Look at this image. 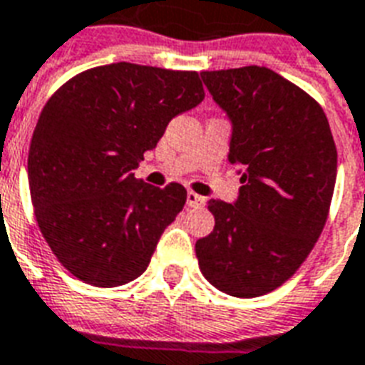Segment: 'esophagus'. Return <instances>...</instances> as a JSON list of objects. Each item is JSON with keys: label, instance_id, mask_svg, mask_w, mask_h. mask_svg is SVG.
Returning a JSON list of instances; mask_svg holds the SVG:
<instances>
[{"label": "esophagus", "instance_id": "esophagus-1", "mask_svg": "<svg viewBox=\"0 0 365 365\" xmlns=\"http://www.w3.org/2000/svg\"><path fill=\"white\" fill-rule=\"evenodd\" d=\"M187 205L189 207H202L205 205V197L197 195L195 191H187Z\"/></svg>", "mask_w": 365, "mask_h": 365}]
</instances>
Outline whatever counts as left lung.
Masks as SVG:
<instances>
[{
  "mask_svg": "<svg viewBox=\"0 0 365 365\" xmlns=\"http://www.w3.org/2000/svg\"><path fill=\"white\" fill-rule=\"evenodd\" d=\"M232 120L237 201H208L210 235L195 243L202 275L222 293L252 299L300 268L324 232L337 147L324 108L266 66L201 72Z\"/></svg>",
  "mask_w": 365,
  "mask_h": 365,
  "instance_id": "1",
  "label": "left lung"
}]
</instances>
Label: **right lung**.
Instances as JSON below:
<instances>
[{
	"label": "right lung",
	"instance_id": "add662e5",
	"mask_svg": "<svg viewBox=\"0 0 365 365\" xmlns=\"http://www.w3.org/2000/svg\"><path fill=\"white\" fill-rule=\"evenodd\" d=\"M202 99L195 71L132 63L80 72L49 97L30 141L28 183L41 235L78 279L118 287L145 272L187 191L153 187L133 170L168 122Z\"/></svg>",
	"mask_w": 365,
	"mask_h": 365
}]
</instances>
